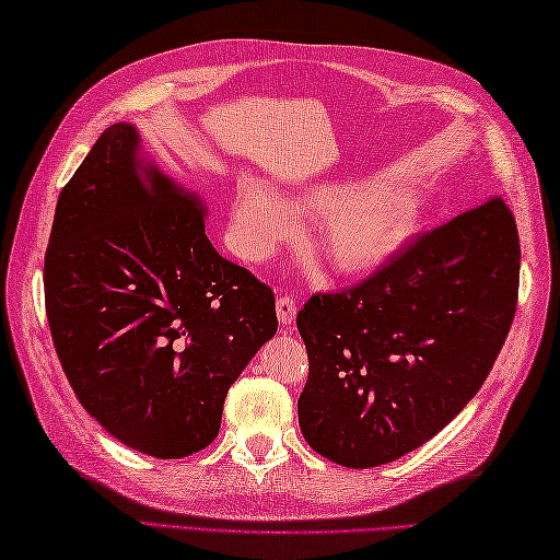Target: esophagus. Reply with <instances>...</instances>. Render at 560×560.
I'll list each match as a JSON object with an SVG mask.
<instances>
[{
    "label": "esophagus",
    "instance_id": "esophagus-1",
    "mask_svg": "<svg viewBox=\"0 0 560 560\" xmlns=\"http://www.w3.org/2000/svg\"><path fill=\"white\" fill-rule=\"evenodd\" d=\"M295 313H299V303H295L293 295H279L277 299V317L283 327H291Z\"/></svg>",
    "mask_w": 560,
    "mask_h": 560
}]
</instances>
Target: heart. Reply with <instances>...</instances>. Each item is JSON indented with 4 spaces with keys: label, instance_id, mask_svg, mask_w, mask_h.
Segmentation results:
<instances>
[{
    "label": "heart",
    "instance_id": "b5f03b06",
    "mask_svg": "<svg viewBox=\"0 0 560 560\" xmlns=\"http://www.w3.org/2000/svg\"><path fill=\"white\" fill-rule=\"evenodd\" d=\"M419 209L421 195L409 185H365L349 192L315 185L283 201L261 177L243 173L229 199V225L237 253L259 261L293 233V211H319L313 229L317 247L337 271L359 273L395 253Z\"/></svg>",
    "mask_w": 560,
    "mask_h": 560
}]
</instances>
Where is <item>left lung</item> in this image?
Returning <instances> with one entry per match:
<instances>
[{
	"instance_id": "1",
	"label": "left lung",
	"mask_w": 560,
	"mask_h": 560,
	"mask_svg": "<svg viewBox=\"0 0 560 560\" xmlns=\"http://www.w3.org/2000/svg\"><path fill=\"white\" fill-rule=\"evenodd\" d=\"M520 235L501 197L421 233L295 317L311 361L303 438L351 469L423 445L474 399L513 325Z\"/></svg>"
}]
</instances>
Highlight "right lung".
I'll return each instance as SVG.
<instances>
[{
  "mask_svg": "<svg viewBox=\"0 0 560 560\" xmlns=\"http://www.w3.org/2000/svg\"><path fill=\"white\" fill-rule=\"evenodd\" d=\"M45 311L83 409L159 459L219 435L229 387L279 325L273 291L213 249L201 199L139 159L127 122L59 192Z\"/></svg>",
  "mask_w": 560,
  "mask_h": 560,
  "instance_id": "add662e5",
  "label": "right lung"
}]
</instances>
